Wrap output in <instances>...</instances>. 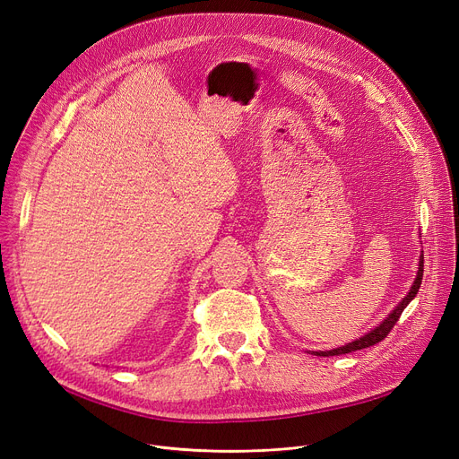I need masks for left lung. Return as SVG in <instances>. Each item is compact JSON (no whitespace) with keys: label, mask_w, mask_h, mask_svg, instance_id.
Returning <instances> with one entry per match:
<instances>
[{"label":"left lung","mask_w":459,"mask_h":459,"mask_svg":"<svg viewBox=\"0 0 459 459\" xmlns=\"http://www.w3.org/2000/svg\"><path fill=\"white\" fill-rule=\"evenodd\" d=\"M422 272H424V255H422L420 260H419V272H417V279H415V282H413V286H411V290H409V294L398 303V307L391 312V315L387 316V320H383L374 331L367 333L365 336H360V339H357V341H353V342H350V344H346V346H342V348L329 350V351H315V353L320 355V357L342 355V353L357 351V350H363V348H370V346L381 342V341L385 339V336H387V334L391 333V329L394 327V324H396L398 318L402 316V312H403V308L409 305V301H411V299L417 296L419 288H420V284H422Z\"/></svg>","instance_id":"left-lung-1"}]
</instances>
